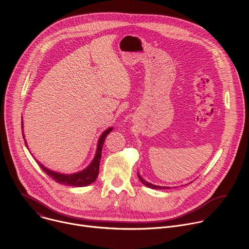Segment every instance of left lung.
<instances>
[{
	"label": "left lung",
	"mask_w": 249,
	"mask_h": 249,
	"mask_svg": "<svg viewBox=\"0 0 249 249\" xmlns=\"http://www.w3.org/2000/svg\"><path fill=\"white\" fill-rule=\"evenodd\" d=\"M138 177H139V179L141 180V182L143 183L144 185H146V186H148V187H150V188H152V189H167V188H169V187H164V186H159V185H154V184H152V183H150V182H147L146 180H144L143 178H142L141 177V175L138 173Z\"/></svg>",
	"instance_id": "obj_1"
}]
</instances>
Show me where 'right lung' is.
I'll return each mask as SVG.
<instances>
[{
  "label": "right lung",
  "instance_id": "right-lung-1",
  "mask_svg": "<svg viewBox=\"0 0 249 249\" xmlns=\"http://www.w3.org/2000/svg\"><path fill=\"white\" fill-rule=\"evenodd\" d=\"M22 128H23V124L21 121V130H22ZM112 130H113V127H110L108 129H106L101 134V136L98 139L97 149H96V153H95L93 160L90 162V164L87 168H85L82 171L72 173V174H63V173H59V172L50 170L47 167H45L44 165H42V163H40L38 160H36V161H37L38 165L40 166V168L46 174H48L51 178L54 179L57 183L69 185V186H75V187L88 186V185L93 183L97 178V175L99 172V163H100V160H101V151H102L104 141H105L106 136H107ZM22 137L24 139L23 131H22ZM24 144L27 147L25 140H24Z\"/></svg>",
  "mask_w": 249,
  "mask_h": 249
}]
</instances>
